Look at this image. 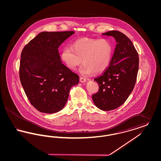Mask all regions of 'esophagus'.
Listing matches in <instances>:
<instances>
[{
    "instance_id": "34e87169",
    "label": "esophagus",
    "mask_w": 161,
    "mask_h": 161,
    "mask_svg": "<svg viewBox=\"0 0 161 161\" xmlns=\"http://www.w3.org/2000/svg\"><path fill=\"white\" fill-rule=\"evenodd\" d=\"M80 81L81 83H84L86 81V79L83 77H80Z\"/></svg>"
}]
</instances>
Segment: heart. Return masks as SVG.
Instances as JSON below:
<instances>
[{
  "label": "heart",
  "mask_w": 161,
  "mask_h": 161,
  "mask_svg": "<svg viewBox=\"0 0 161 161\" xmlns=\"http://www.w3.org/2000/svg\"><path fill=\"white\" fill-rule=\"evenodd\" d=\"M113 55V47L106 39L81 38L75 41L71 47H64L60 53L64 64L70 70H75L81 63L80 70L83 75L99 74L110 66Z\"/></svg>",
  "instance_id": "b5f03b06"
}]
</instances>
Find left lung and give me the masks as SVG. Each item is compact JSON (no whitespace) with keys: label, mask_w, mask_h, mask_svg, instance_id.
I'll use <instances>...</instances> for the list:
<instances>
[{"label":"left lung","mask_w":161,"mask_h":161,"mask_svg":"<svg viewBox=\"0 0 161 161\" xmlns=\"http://www.w3.org/2000/svg\"><path fill=\"white\" fill-rule=\"evenodd\" d=\"M103 35L114 37L117 44L110 66L94 79L99 90L92 95V100L98 108L109 111L121 106L133 91L138 75L139 56L131 40L122 32L108 31Z\"/></svg>","instance_id":"obj_1"}]
</instances>
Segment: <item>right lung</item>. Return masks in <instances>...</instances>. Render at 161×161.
Wrapping results in <instances>:
<instances>
[{"instance_id": "obj_1", "label": "right lung", "mask_w": 161, "mask_h": 161, "mask_svg": "<svg viewBox=\"0 0 161 161\" xmlns=\"http://www.w3.org/2000/svg\"><path fill=\"white\" fill-rule=\"evenodd\" d=\"M75 32H42L24 47L19 76L31 104L42 113L54 114L64 107L70 88L79 76L61 63L58 48Z\"/></svg>"}]
</instances>
